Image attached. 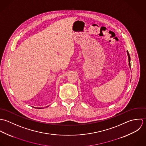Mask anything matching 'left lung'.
<instances>
[{
  "instance_id": "obj_1",
  "label": "left lung",
  "mask_w": 146,
  "mask_h": 146,
  "mask_svg": "<svg viewBox=\"0 0 146 146\" xmlns=\"http://www.w3.org/2000/svg\"><path fill=\"white\" fill-rule=\"evenodd\" d=\"M127 55H128V59H129V66H130V68H131L130 67V55H129V52L127 51Z\"/></svg>"
}]
</instances>
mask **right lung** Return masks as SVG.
Segmentation results:
<instances>
[{"mask_svg": "<svg viewBox=\"0 0 146 146\" xmlns=\"http://www.w3.org/2000/svg\"><path fill=\"white\" fill-rule=\"evenodd\" d=\"M39 108V109H40V108Z\"/></svg>", "mask_w": 146, "mask_h": 146, "instance_id": "right-lung-1", "label": "right lung"}]
</instances>
